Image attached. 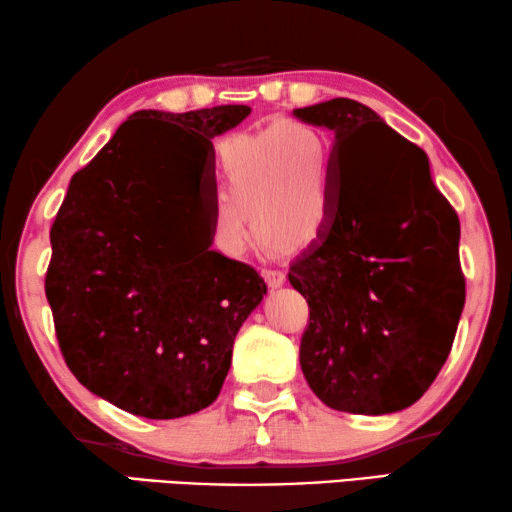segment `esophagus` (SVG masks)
<instances>
[{
  "label": "esophagus",
  "mask_w": 512,
  "mask_h": 512,
  "mask_svg": "<svg viewBox=\"0 0 512 512\" xmlns=\"http://www.w3.org/2000/svg\"><path fill=\"white\" fill-rule=\"evenodd\" d=\"M263 276L270 288H281L283 283H286V274H283L281 270H263Z\"/></svg>",
  "instance_id": "1"
}]
</instances>
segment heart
<instances>
[{"mask_svg": "<svg viewBox=\"0 0 512 512\" xmlns=\"http://www.w3.org/2000/svg\"><path fill=\"white\" fill-rule=\"evenodd\" d=\"M217 190L208 226L226 256L247 251L251 226L281 249H304L320 238L333 204V154L320 131L301 120L238 133L217 149Z\"/></svg>", "mask_w": 512, "mask_h": 512, "instance_id": "obj_1", "label": "heart"}]
</instances>
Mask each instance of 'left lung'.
Instances as JSON below:
<instances>
[{"label": "left lung", "instance_id": "1", "mask_svg": "<svg viewBox=\"0 0 512 512\" xmlns=\"http://www.w3.org/2000/svg\"><path fill=\"white\" fill-rule=\"evenodd\" d=\"M292 115L333 131L329 222L288 274L311 308L301 372L329 408L397 413L429 390L454 345L465 306L458 215L422 149L370 106L335 97Z\"/></svg>", "mask_w": 512, "mask_h": 512}]
</instances>
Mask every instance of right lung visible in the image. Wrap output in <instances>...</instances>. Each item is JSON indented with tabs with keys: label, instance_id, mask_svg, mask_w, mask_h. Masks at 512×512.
<instances>
[{
	"label": "right lung",
	"instance_id": "obj_1",
	"mask_svg": "<svg viewBox=\"0 0 512 512\" xmlns=\"http://www.w3.org/2000/svg\"><path fill=\"white\" fill-rule=\"evenodd\" d=\"M249 113H133L74 174L54 220L45 295L63 358L92 395L131 415L174 420L211 406L240 326L267 295L254 267L211 249V233L165 222V165L147 152L167 127L195 133L211 186V140Z\"/></svg>",
	"mask_w": 512,
	"mask_h": 512
}]
</instances>
